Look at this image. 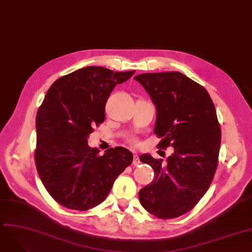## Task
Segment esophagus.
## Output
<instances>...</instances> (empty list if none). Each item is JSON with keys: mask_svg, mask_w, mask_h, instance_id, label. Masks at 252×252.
I'll return each mask as SVG.
<instances>
[{"mask_svg": "<svg viewBox=\"0 0 252 252\" xmlns=\"http://www.w3.org/2000/svg\"><path fill=\"white\" fill-rule=\"evenodd\" d=\"M140 164V160H139V157H138V155H134L133 156V165L134 166H138Z\"/></svg>", "mask_w": 252, "mask_h": 252, "instance_id": "esophagus-1", "label": "esophagus"}]
</instances>
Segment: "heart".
I'll list each match as a JSON object with an SVG mask.
<instances>
[{"instance_id":"b5f03b06","label":"heart","mask_w":252,"mask_h":252,"mask_svg":"<svg viewBox=\"0 0 252 252\" xmlns=\"http://www.w3.org/2000/svg\"><path fill=\"white\" fill-rule=\"evenodd\" d=\"M128 141L131 143V145H134V146L137 145V139L135 137H129Z\"/></svg>"}]
</instances>
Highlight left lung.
I'll return each instance as SVG.
<instances>
[{
    "mask_svg": "<svg viewBox=\"0 0 252 252\" xmlns=\"http://www.w3.org/2000/svg\"><path fill=\"white\" fill-rule=\"evenodd\" d=\"M134 79L157 107L155 134L162 138L157 147L174 149L166 163L140 156L154 169L155 178L139 190V201L158 219H175L194 208L213 181L221 139L217 112L206 89L178 71Z\"/></svg>",
    "mask_w": 252,
    "mask_h": 252,
    "instance_id": "left-lung-1",
    "label": "left lung"
}]
</instances>
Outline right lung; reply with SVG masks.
<instances>
[{
	"label": "right lung",
	"mask_w": 252,
	"mask_h": 252,
	"mask_svg": "<svg viewBox=\"0 0 252 252\" xmlns=\"http://www.w3.org/2000/svg\"><path fill=\"white\" fill-rule=\"evenodd\" d=\"M135 70L86 66L57 79L40 105L34 162L41 181L62 206L85 211L109 195L115 179L133 161L122 147L103 155L88 146L94 126L104 121L107 98Z\"/></svg>",
	"instance_id": "1"
}]
</instances>
